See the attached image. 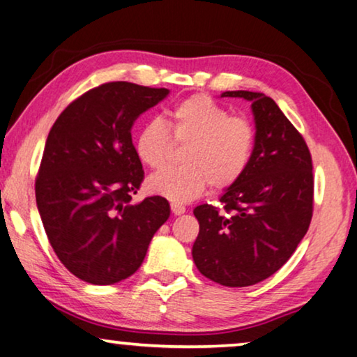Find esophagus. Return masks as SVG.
Returning <instances> with one entry per match:
<instances>
[{
  "mask_svg": "<svg viewBox=\"0 0 357 357\" xmlns=\"http://www.w3.org/2000/svg\"><path fill=\"white\" fill-rule=\"evenodd\" d=\"M172 212L174 215H183L185 212V207H184L183 204H179V202H172Z\"/></svg>",
  "mask_w": 357,
  "mask_h": 357,
  "instance_id": "34e87169",
  "label": "esophagus"
}]
</instances>
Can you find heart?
<instances>
[{"label":"heart","mask_w":357,"mask_h":357,"mask_svg":"<svg viewBox=\"0 0 357 357\" xmlns=\"http://www.w3.org/2000/svg\"><path fill=\"white\" fill-rule=\"evenodd\" d=\"M175 142L188 145L184 167L163 169L147 181L149 190L173 202H189L205 189L227 190L250 167L255 129L249 119L231 113L212 97L195 93L169 112ZM162 119H150L137 130L134 150L145 167L160 169L172 157L174 143Z\"/></svg>","instance_id":"b5f03b06"}]
</instances>
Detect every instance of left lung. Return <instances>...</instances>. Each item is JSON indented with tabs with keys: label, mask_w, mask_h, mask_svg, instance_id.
Listing matches in <instances>:
<instances>
[{
	"label": "left lung",
	"mask_w": 357,
	"mask_h": 357,
	"mask_svg": "<svg viewBox=\"0 0 357 357\" xmlns=\"http://www.w3.org/2000/svg\"><path fill=\"white\" fill-rule=\"evenodd\" d=\"M222 97L252 103L254 158L243 179L220 197L222 207L194 208L200 229L192 257L204 277L243 288L272 277L307 233L314 212L312 157L299 130L267 95L236 90Z\"/></svg>",
	"instance_id": "8db88e82"
}]
</instances>
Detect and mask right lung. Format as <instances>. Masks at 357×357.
Wrapping results in <instances>:
<instances>
[{
	"mask_svg": "<svg viewBox=\"0 0 357 357\" xmlns=\"http://www.w3.org/2000/svg\"><path fill=\"white\" fill-rule=\"evenodd\" d=\"M168 89L107 82L69 103L50 129L35 197L61 264L92 284L135 273L169 217L165 197L132 204L144 181L130 128Z\"/></svg>",
	"mask_w": 357,
	"mask_h": 357,
	"instance_id": "1",
	"label": "right lung"
}]
</instances>
